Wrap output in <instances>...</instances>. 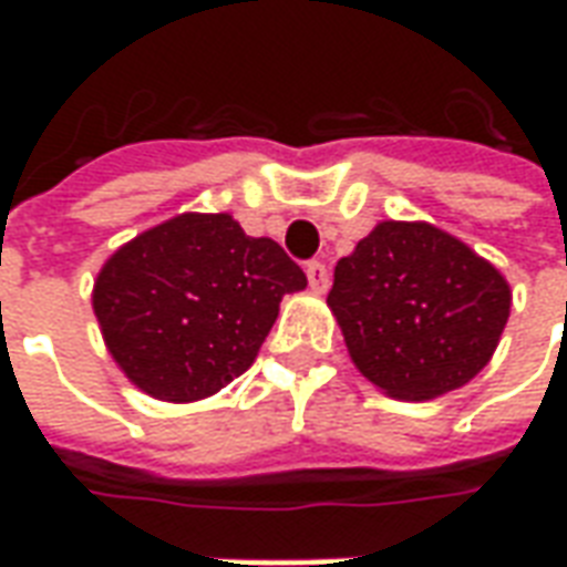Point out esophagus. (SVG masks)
<instances>
[{"label":"esophagus","instance_id":"34e87169","mask_svg":"<svg viewBox=\"0 0 567 567\" xmlns=\"http://www.w3.org/2000/svg\"><path fill=\"white\" fill-rule=\"evenodd\" d=\"M307 279H309V288L312 291H328V285H331V276H328V267L321 264V260H312L307 267Z\"/></svg>","mask_w":567,"mask_h":567}]
</instances>
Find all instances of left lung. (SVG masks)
<instances>
[{
  "label": "left lung",
  "mask_w": 567,
  "mask_h": 567,
  "mask_svg": "<svg viewBox=\"0 0 567 567\" xmlns=\"http://www.w3.org/2000/svg\"><path fill=\"white\" fill-rule=\"evenodd\" d=\"M328 307L355 368L398 401H431L486 368L511 285L425 221H382L337 260Z\"/></svg>",
  "instance_id": "1"
}]
</instances>
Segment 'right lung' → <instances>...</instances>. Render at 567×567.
<instances>
[{"instance_id": "add662e5", "label": "right lung", "mask_w": 567, "mask_h": 567, "mask_svg": "<svg viewBox=\"0 0 567 567\" xmlns=\"http://www.w3.org/2000/svg\"><path fill=\"white\" fill-rule=\"evenodd\" d=\"M307 276L234 215L185 212L105 260L93 312L117 368L157 401L187 404L251 368L285 295Z\"/></svg>"}]
</instances>
